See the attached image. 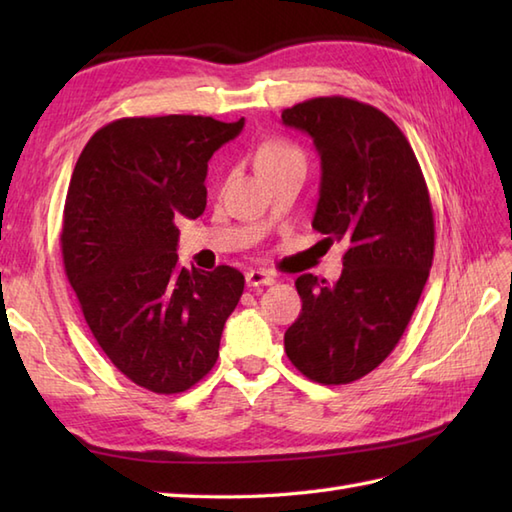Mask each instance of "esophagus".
Here are the masks:
<instances>
[{
	"mask_svg": "<svg viewBox=\"0 0 512 512\" xmlns=\"http://www.w3.org/2000/svg\"><path fill=\"white\" fill-rule=\"evenodd\" d=\"M275 284V277L268 273V270L262 268H255V270H248L246 273V286L248 288H257V286H273Z\"/></svg>",
	"mask_w": 512,
	"mask_h": 512,
	"instance_id": "esophagus-1",
	"label": "esophagus"
}]
</instances>
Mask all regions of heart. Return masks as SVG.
I'll return each mask as SVG.
<instances>
[{"instance_id":"obj_1","label":"heart","mask_w":512,"mask_h":512,"mask_svg":"<svg viewBox=\"0 0 512 512\" xmlns=\"http://www.w3.org/2000/svg\"><path fill=\"white\" fill-rule=\"evenodd\" d=\"M299 151L295 147H290L284 140H273V143L264 145L259 149L257 154V165H262V162H270V160H279V158H286V156H297Z\"/></svg>"}]
</instances>
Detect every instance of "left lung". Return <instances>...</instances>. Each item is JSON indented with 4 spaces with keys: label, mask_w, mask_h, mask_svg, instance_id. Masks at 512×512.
Instances as JSON below:
<instances>
[{
    "label": "left lung",
    "mask_w": 512,
    "mask_h": 512,
    "mask_svg": "<svg viewBox=\"0 0 512 512\" xmlns=\"http://www.w3.org/2000/svg\"><path fill=\"white\" fill-rule=\"evenodd\" d=\"M321 158L312 228L345 242L336 284L297 277L301 314L284 336L303 376L347 385L394 350L418 306L433 262V209L405 134L376 107L321 96L281 112Z\"/></svg>",
    "instance_id": "8db88e82"
}]
</instances>
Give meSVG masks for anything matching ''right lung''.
Returning <instances> with one entry per match:
<instances>
[{"label":"right lung","mask_w":512,"mask_h":512,"mask_svg":"<svg viewBox=\"0 0 512 512\" xmlns=\"http://www.w3.org/2000/svg\"><path fill=\"white\" fill-rule=\"evenodd\" d=\"M242 129L244 118H121L88 140L72 171L65 275L107 358L156 394H180L211 372L244 292L231 266L182 268L176 226L204 213L209 160Z\"/></svg>","instance_id":"1"}]
</instances>
